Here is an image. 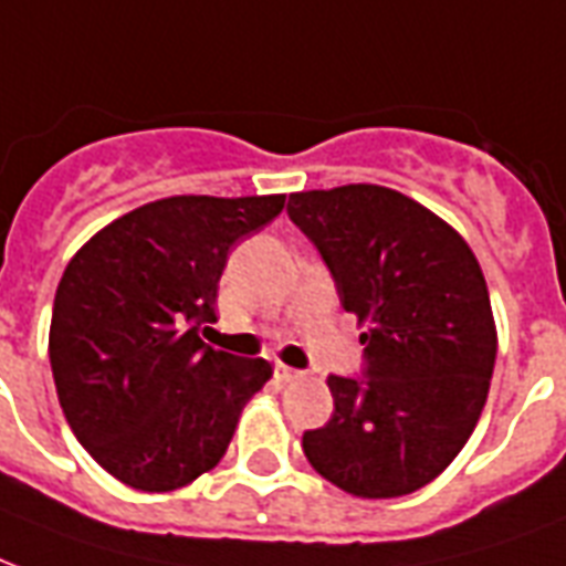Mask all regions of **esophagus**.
I'll return each mask as SVG.
<instances>
[{"mask_svg":"<svg viewBox=\"0 0 566 566\" xmlns=\"http://www.w3.org/2000/svg\"><path fill=\"white\" fill-rule=\"evenodd\" d=\"M275 377L282 379V382H291V379L300 377V370L287 368V365H282V361H279V365H275Z\"/></svg>","mask_w":566,"mask_h":566,"instance_id":"1","label":"esophagus"}]
</instances>
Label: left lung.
<instances>
[{
    "label": "left lung",
    "mask_w": 566,
    "mask_h": 566,
    "mask_svg": "<svg viewBox=\"0 0 566 566\" xmlns=\"http://www.w3.org/2000/svg\"><path fill=\"white\" fill-rule=\"evenodd\" d=\"M291 222L365 323L361 377L329 382L335 412L302 433L317 472L359 499L430 484L469 442L495 365L481 264L437 213L374 184L293 192Z\"/></svg>",
    "instance_id": "left-lung-1"
}]
</instances>
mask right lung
<instances>
[{
    "mask_svg": "<svg viewBox=\"0 0 566 566\" xmlns=\"http://www.w3.org/2000/svg\"><path fill=\"white\" fill-rule=\"evenodd\" d=\"M284 196H171L129 210L64 270L50 365L73 437L120 484L168 493L210 472L245 400L273 377L201 340L231 245ZM207 329V326H205Z\"/></svg>",
    "mask_w": 566,
    "mask_h": 566,
    "instance_id": "1",
    "label": "right lung"
}]
</instances>
